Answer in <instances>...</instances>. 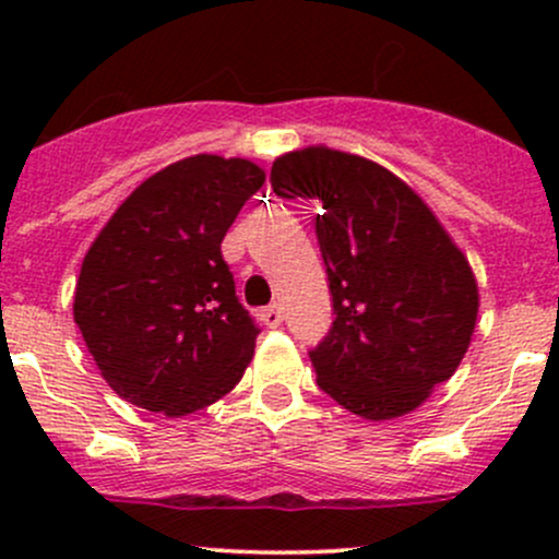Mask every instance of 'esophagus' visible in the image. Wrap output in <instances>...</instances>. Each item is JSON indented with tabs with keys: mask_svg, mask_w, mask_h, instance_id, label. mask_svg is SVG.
Segmentation results:
<instances>
[{
	"mask_svg": "<svg viewBox=\"0 0 559 559\" xmlns=\"http://www.w3.org/2000/svg\"><path fill=\"white\" fill-rule=\"evenodd\" d=\"M260 320L267 325V329H278V325L284 323V307L278 305L265 307V310H260Z\"/></svg>",
	"mask_w": 559,
	"mask_h": 559,
	"instance_id": "esophagus-1",
	"label": "esophagus"
}]
</instances>
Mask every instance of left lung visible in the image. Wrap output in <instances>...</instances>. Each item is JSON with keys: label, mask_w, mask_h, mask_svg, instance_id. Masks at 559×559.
Returning a JSON list of instances; mask_svg holds the SVG:
<instances>
[{"label": "left lung", "mask_w": 559, "mask_h": 559, "mask_svg": "<svg viewBox=\"0 0 559 559\" xmlns=\"http://www.w3.org/2000/svg\"><path fill=\"white\" fill-rule=\"evenodd\" d=\"M273 191L320 199L316 234L333 320L310 352L318 386L349 413L391 420L457 370L478 318V284L457 243L402 178L329 146L273 163Z\"/></svg>", "instance_id": "8db88e82"}]
</instances>
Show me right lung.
<instances>
[{
  "instance_id": "right-lung-1",
  "label": "right lung",
  "mask_w": 559,
  "mask_h": 559,
  "mask_svg": "<svg viewBox=\"0 0 559 559\" xmlns=\"http://www.w3.org/2000/svg\"><path fill=\"white\" fill-rule=\"evenodd\" d=\"M262 183L249 159H178L146 178L88 247L73 318L126 402L181 418L241 381L260 329L221 243Z\"/></svg>"
}]
</instances>
